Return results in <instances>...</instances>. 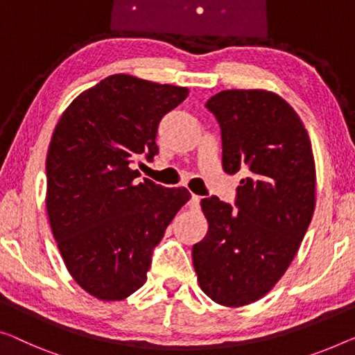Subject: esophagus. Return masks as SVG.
<instances>
[{
  "label": "esophagus",
  "mask_w": 355,
  "mask_h": 355,
  "mask_svg": "<svg viewBox=\"0 0 355 355\" xmlns=\"http://www.w3.org/2000/svg\"><path fill=\"white\" fill-rule=\"evenodd\" d=\"M188 207H189V210H199V207H200V198L199 196H196V194H193L191 196V200H189L188 202Z\"/></svg>",
  "instance_id": "esophagus-1"
}]
</instances>
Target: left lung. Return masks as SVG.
<instances>
[{"label":"left lung","instance_id":"8db88e82","mask_svg":"<svg viewBox=\"0 0 355 355\" xmlns=\"http://www.w3.org/2000/svg\"><path fill=\"white\" fill-rule=\"evenodd\" d=\"M223 141V171L247 177L236 205L200 200L209 231L193 245L199 287L239 308L263 298L298 252L315 207L313 146L296 111L263 89H231L205 103Z\"/></svg>","mask_w":355,"mask_h":355}]
</instances>
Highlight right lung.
I'll return each instance as SVG.
<instances>
[{"label": "right lung", "mask_w": 355, "mask_h": 355, "mask_svg": "<svg viewBox=\"0 0 355 355\" xmlns=\"http://www.w3.org/2000/svg\"><path fill=\"white\" fill-rule=\"evenodd\" d=\"M187 87L111 75L63 111L46 157V209L75 282L102 301H121L146 280L151 252L191 194L134 171L157 155L164 114Z\"/></svg>", "instance_id": "right-lung-1"}]
</instances>
